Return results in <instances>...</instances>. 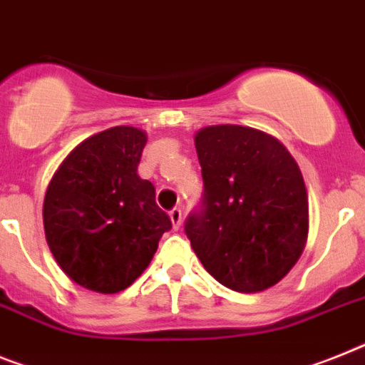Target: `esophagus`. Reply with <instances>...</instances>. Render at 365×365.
<instances>
[{
	"label": "esophagus",
	"mask_w": 365,
	"mask_h": 365,
	"mask_svg": "<svg viewBox=\"0 0 365 365\" xmlns=\"http://www.w3.org/2000/svg\"><path fill=\"white\" fill-rule=\"evenodd\" d=\"M170 217L171 223H173V229H179V227L182 225V210H180V208H173L170 212Z\"/></svg>",
	"instance_id": "1"
}]
</instances>
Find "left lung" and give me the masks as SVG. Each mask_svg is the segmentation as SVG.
<instances>
[{
    "mask_svg": "<svg viewBox=\"0 0 365 365\" xmlns=\"http://www.w3.org/2000/svg\"><path fill=\"white\" fill-rule=\"evenodd\" d=\"M194 140L205 192L185 223L192 249L227 288H272L295 266L308 238L297 162L275 136L253 127H203Z\"/></svg>",
    "mask_w": 365,
    "mask_h": 365,
    "instance_id": "left-lung-1",
    "label": "left lung"
}]
</instances>
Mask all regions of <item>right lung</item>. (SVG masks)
Masks as SVG:
<instances>
[{
	"instance_id": "1",
	"label": "right lung",
	"mask_w": 365,
	"mask_h": 365,
	"mask_svg": "<svg viewBox=\"0 0 365 365\" xmlns=\"http://www.w3.org/2000/svg\"><path fill=\"white\" fill-rule=\"evenodd\" d=\"M145 130L110 127L81 142L49 180L43 230L53 257L76 284L98 294L129 288L157 253L171 220L140 179Z\"/></svg>"
}]
</instances>
